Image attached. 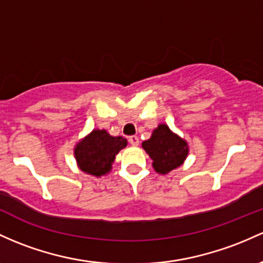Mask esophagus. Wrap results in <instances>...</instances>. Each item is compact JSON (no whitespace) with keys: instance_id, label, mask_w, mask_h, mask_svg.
<instances>
[{"instance_id":"obj_1","label":"esophagus","mask_w":263,"mask_h":263,"mask_svg":"<svg viewBox=\"0 0 263 263\" xmlns=\"http://www.w3.org/2000/svg\"><path fill=\"white\" fill-rule=\"evenodd\" d=\"M128 142L131 143L132 146H138V143H140V140H138L137 136H129L128 137Z\"/></svg>"}]
</instances>
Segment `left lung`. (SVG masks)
Returning <instances> with one entry per match:
<instances>
[{
  "label": "left lung",
  "mask_w": 263,
  "mask_h": 263,
  "mask_svg": "<svg viewBox=\"0 0 263 263\" xmlns=\"http://www.w3.org/2000/svg\"><path fill=\"white\" fill-rule=\"evenodd\" d=\"M143 149L152 158L155 171L161 175L168 174L177 168L189 155L187 142L174 134L167 125H158L149 140L142 142Z\"/></svg>",
  "instance_id": "1"
}]
</instances>
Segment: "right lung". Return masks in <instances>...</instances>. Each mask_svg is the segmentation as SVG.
<instances>
[{
	"mask_svg": "<svg viewBox=\"0 0 263 263\" xmlns=\"http://www.w3.org/2000/svg\"><path fill=\"white\" fill-rule=\"evenodd\" d=\"M126 146V138L111 136L106 129H93L74 147V157L83 172L100 177L111 171L116 155Z\"/></svg>",
	"mask_w": 263,
	"mask_h": 263,
	"instance_id": "right-lung-1",
	"label": "right lung"
}]
</instances>
